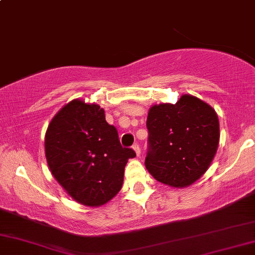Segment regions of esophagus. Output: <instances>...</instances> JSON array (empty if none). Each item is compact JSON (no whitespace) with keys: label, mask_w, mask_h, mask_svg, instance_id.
I'll return each mask as SVG.
<instances>
[{"label":"esophagus","mask_w":255,"mask_h":255,"mask_svg":"<svg viewBox=\"0 0 255 255\" xmlns=\"http://www.w3.org/2000/svg\"><path fill=\"white\" fill-rule=\"evenodd\" d=\"M132 149L134 150V152H136L137 156L140 155V147H139V145H138V144H134V145L132 146Z\"/></svg>","instance_id":"1"}]
</instances>
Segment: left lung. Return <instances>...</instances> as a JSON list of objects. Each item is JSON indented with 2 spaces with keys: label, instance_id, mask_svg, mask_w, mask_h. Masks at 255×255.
<instances>
[{
  "label": "left lung",
  "instance_id": "1",
  "mask_svg": "<svg viewBox=\"0 0 255 255\" xmlns=\"http://www.w3.org/2000/svg\"><path fill=\"white\" fill-rule=\"evenodd\" d=\"M146 128L145 166L155 180L185 188L208 170L220 140L219 118L209 104L183 94L176 104L152 105Z\"/></svg>",
  "mask_w": 255,
  "mask_h": 255
}]
</instances>
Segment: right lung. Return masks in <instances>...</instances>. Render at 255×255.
Segmentation results:
<instances>
[{
  "mask_svg": "<svg viewBox=\"0 0 255 255\" xmlns=\"http://www.w3.org/2000/svg\"><path fill=\"white\" fill-rule=\"evenodd\" d=\"M52 175L72 199L99 207L122 189L124 169L132 149L123 147L117 128L105 121L97 104L73 99L53 117L45 136Z\"/></svg>",
  "mask_w": 255,
  "mask_h": 255,
  "instance_id": "obj_1",
  "label": "right lung"
}]
</instances>
